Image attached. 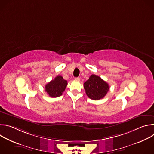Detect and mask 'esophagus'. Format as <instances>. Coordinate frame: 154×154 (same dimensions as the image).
<instances>
[{"label": "esophagus", "instance_id": "34e87169", "mask_svg": "<svg viewBox=\"0 0 154 154\" xmlns=\"http://www.w3.org/2000/svg\"><path fill=\"white\" fill-rule=\"evenodd\" d=\"M75 80H77V81H80V77H75Z\"/></svg>", "mask_w": 154, "mask_h": 154}]
</instances>
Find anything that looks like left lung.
Returning <instances> with one entry per match:
<instances>
[{"mask_svg": "<svg viewBox=\"0 0 154 154\" xmlns=\"http://www.w3.org/2000/svg\"><path fill=\"white\" fill-rule=\"evenodd\" d=\"M83 85L86 95L93 100H99L103 98L109 88L105 81L94 74L91 75Z\"/></svg>", "mask_w": 154, "mask_h": 154, "instance_id": "1", "label": "left lung"}]
</instances>
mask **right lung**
Wrapping results in <instances>:
<instances>
[{"mask_svg": "<svg viewBox=\"0 0 154 154\" xmlns=\"http://www.w3.org/2000/svg\"><path fill=\"white\" fill-rule=\"evenodd\" d=\"M67 85L66 80L61 75H58L46 85L45 90L51 97H57L62 95Z\"/></svg>", "mask_w": 154, "mask_h": 154, "instance_id": "1", "label": "right lung"}]
</instances>
